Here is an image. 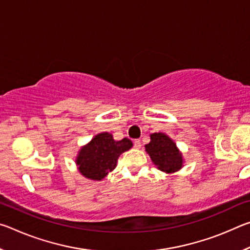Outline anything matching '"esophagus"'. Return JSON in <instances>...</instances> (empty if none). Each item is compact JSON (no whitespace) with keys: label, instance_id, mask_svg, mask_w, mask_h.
Here are the masks:
<instances>
[{"label":"esophagus","instance_id":"34e87169","mask_svg":"<svg viewBox=\"0 0 250 250\" xmlns=\"http://www.w3.org/2000/svg\"><path fill=\"white\" fill-rule=\"evenodd\" d=\"M133 146H134V147H137V149H140V147H141V141L139 140V139H137V140L133 141Z\"/></svg>","mask_w":250,"mask_h":250}]
</instances>
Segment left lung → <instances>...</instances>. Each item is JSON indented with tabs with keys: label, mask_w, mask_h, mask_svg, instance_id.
Masks as SVG:
<instances>
[{
	"label": "left lung",
	"mask_w": 250,
	"mask_h": 250,
	"mask_svg": "<svg viewBox=\"0 0 250 250\" xmlns=\"http://www.w3.org/2000/svg\"><path fill=\"white\" fill-rule=\"evenodd\" d=\"M146 150L161 171L171 173L182 167V154L175 143L164 133L151 134V142L146 145Z\"/></svg>",
	"instance_id": "obj_1"
}]
</instances>
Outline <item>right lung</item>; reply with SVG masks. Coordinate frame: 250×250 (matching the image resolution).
I'll list each match as a JSON object with an SVG mask.
<instances>
[{
    "instance_id": "right-lung-1",
    "label": "right lung",
    "mask_w": 250,
    "mask_h": 250,
    "mask_svg": "<svg viewBox=\"0 0 250 250\" xmlns=\"http://www.w3.org/2000/svg\"><path fill=\"white\" fill-rule=\"evenodd\" d=\"M131 146L132 142L128 138L115 141L112 134L99 133L80 150L76 162L83 176L100 181L116 167L119 155Z\"/></svg>"
}]
</instances>
